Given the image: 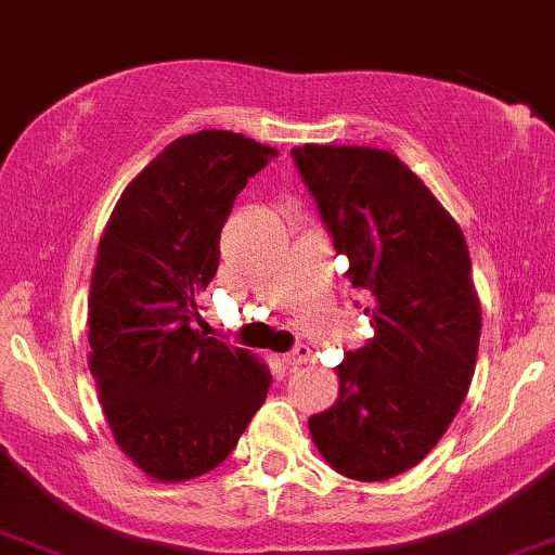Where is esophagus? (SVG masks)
I'll list each match as a JSON object with an SVG mask.
<instances>
[{
    "label": "esophagus",
    "instance_id": "34e87169",
    "mask_svg": "<svg viewBox=\"0 0 555 555\" xmlns=\"http://www.w3.org/2000/svg\"><path fill=\"white\" fill-rule=\"evenodd\" d=\"M282 360L289 367H299V365H305V363H309V360H312V350H309L307 345H299V347H294L292 352H286Z\"/></svg>",
    "mask_w": 555,
    "mask_h": 555
}]
</instances>
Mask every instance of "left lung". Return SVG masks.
Returning a JSON list of instances; mask_svg holds the SVG:
<instances>
[{"instance_id":"left-lung-1","label":"left lung","mask_w":555,"mask_h":555,"mask_svg":"<svg viewBox=\"0 0 555 555\" xmlns=\"http://www.w3.org/2000/svg\"><path fill=\"white\" fill-rule=\"evenodd\" d=\"M292 154L375 327L335 367L337 401L309 416V434L339 475L383 482L439 444L469 390L482 330L469 248L396 154L335 144Z\"/></svg>"}]
</instances>
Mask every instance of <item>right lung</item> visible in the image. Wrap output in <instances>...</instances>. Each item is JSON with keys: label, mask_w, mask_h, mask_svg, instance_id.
<instances>
[{"label": "right lung", "mask_w": 555, "mask_h": 555, "mask_svg": "<svg viewBox=\"0 0 555 555\" xmlns=\"http://www.w3.org/2000/svg\"><path fill=\"white\" fill-rule=\"evenodd\" d=\"M273 146L205 129L167 144L118 197L91 273L88 365L118 449L157 482L216 469L271 386L269 365L192 327L220 228Z\"/></svg>", "instance_id": "1"}]
</instances>
